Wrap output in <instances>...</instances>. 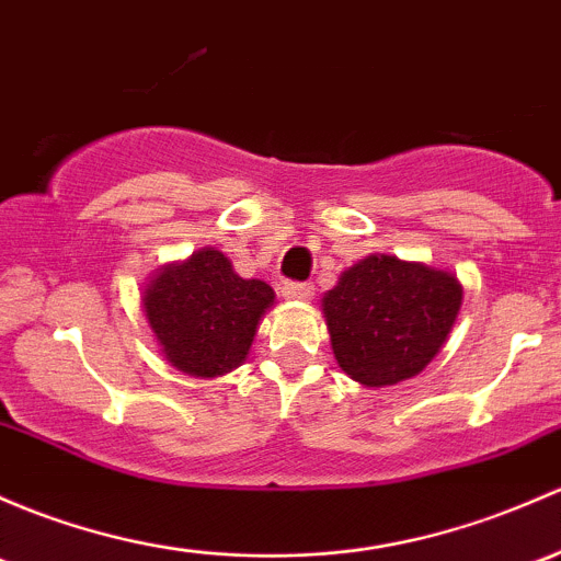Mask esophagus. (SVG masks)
I'll return each instance as SVG.
<instances>
[{"label": "esophagus", "instance_id": "34e87169", "mask_svg": "<svg viewBox=\"0 0 561 561\" xmlns=\"http://www.w3.org/2000/svg\"><path fill=\"white\" fill-rule=\"evenodd\" d=\"M282 296L290 300H311V296H314V285H311V282H285V285H282Z\"/></svg>", "mask_w": 561, "mask_h": 561}]
</instances>
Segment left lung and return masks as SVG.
Listing matches in <instances>:
<instances>
[{
	"label": "left lung",
	"mask_w": 561,
	"mask_h": 561,
	"mask_svg": "<svg viewBox=\"0 0 561 561\" xmlns=\"http://www.w3.org/2000/svg\"><path fill=\"white\" fill-rule=\"evenodd\" d=\"M462 306L449 271L368 255L322 298L341 370L365 387L411 379L440 352Z\"/></svg>",
	"instance_id": "obj_1"
}]
</instances>
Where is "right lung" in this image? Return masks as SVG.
Returning a JSON list of instances; mask_svg holds the SVG:
<instances>
[{"mask_svg": "<svg viewBox=\"0 0 561 561\" xmlns=\"http://www.w3.org/2000/svg\"><path fill=\"white\" fill-rule=\"evenodd\" d=\"M274 290L241 279L217 250L169 265L145 290V311L161 352L191 376H220L244 363Z\"/></svg>", "mask_w": 561, "mask_h": 561, "instance_id": "add662e5", "label": "right lung"}]
</instances>
